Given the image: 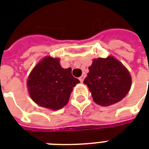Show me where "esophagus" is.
I'll return each mask as SVG.
<instances>
[{
	"label": "esophagus",
	"instance_id": "34e87169",
	"mask_svg": "<svg viewBox=\"0 0 149 149\" xmlns=\"http://www.w3.org/2000/svg\"><path fill=\"white\" fill-rule=\"evenodd\" d=\"M84 77H85L84 75H82V76H81V77H79V81H80V82H81V83H82L83 81H84Z\"/></svg>",
	"mask_w": 149,
	"mask_h": 149
}]
</instances>
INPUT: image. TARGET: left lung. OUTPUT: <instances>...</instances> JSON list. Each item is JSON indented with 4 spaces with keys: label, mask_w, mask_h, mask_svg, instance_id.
Wrapping results in <instances>:
<instances>
[{
    "label": "left lung",
    "mask_w": 149,
    "mask_h": 149,
    "mask_svg": "<svg viewBox=\"0 0 149 149\" xmlns=\"http://www.w3.org/2000/svg\"><path fill=\"white\" fill-rule=\"evenodd\" d=\"M88 70L84 84L88 87L94 102L97 105H113L129 92L132 81L130 72L114 57L95 58Z\"/></svg>",
    "instance_id": "obj_1"
}]
</instances>
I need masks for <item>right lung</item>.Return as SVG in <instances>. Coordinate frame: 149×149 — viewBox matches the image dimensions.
<instances>
[{
	"instance_id": "1",
	"label": "right lung",
	"mask_w": 149,
	"mask_h": 149,
	"mask_svg": "<svg viewBox=\"0 0 149 149\" xmlns=\"http://www.w3.org/2000/svg\"><path fill=\"white\" fill-rule=\"evenodd\" d=\"M59 58L45 57L34 67L27 79L29 96L41 107L58 110L66 105L72 87L79 80L72 75V69H63Z\"/></svg>"
}]
</instances>
